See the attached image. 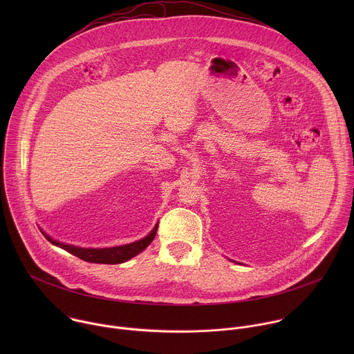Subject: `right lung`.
<instances>
[{
    "mask_svg": "<svg viewBox=\"0 0 354 354\" xmlns=\"http://www.w3.org/2000/svg\"><path fill=\"white\" fill-rule=\"evenodd\" d=\"M157 230H158V224L142 239L127 243V245L113 246V248H80V246L59 242L53 238H50L48 235H46L43 231H41V234L46 236V239L48 242H52L56 246H60L62 249L70 252V254H73L74 257H77L85 262L118 265V263H123V262L134 258L136 255L140 254V252H142L151 242H153V239L157 234Z\"/></svg>",
    "mask_w": 354,
    "mask_h": 354,
    "instance_id": "obj_1",
    "label": "right lung"
}]
</instances>
